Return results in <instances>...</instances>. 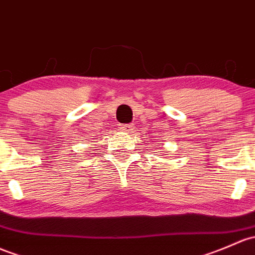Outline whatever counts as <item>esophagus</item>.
I'll return each mask as SVG.
<instances>
[{"mask_svg": "<svg viewBox=\"0 0 255 255\" xmlns=\"http://www.w3.org/2000/svg\"><path fill=\"white\" fill-rule=\"evenodd\" d=\"M120 129L122 130V132L129 133V132H132V126H130V125H121Z\"/></svg>", "mask_w": 255, "mask_h": 255, "instance_id": "1", "label": "esophagus"}]
</instances>
